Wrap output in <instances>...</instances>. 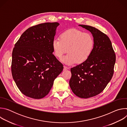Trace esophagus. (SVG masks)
Returning <instances> with one entry per match:
<instances>
[{
    "label": "esophagus",
    "instance_id": "esophagus-1",
    "mask_svg": "<svg viewBox=\"0 0 127 127\" xmlns=\"http://www.w3.org/2000/svg\"><path fill=\"white\" fill-rule=\"evenodd\" d=\"M69 69V67H67L66 66H64V69H63V70H68Z\"/></svg>",
    "mask_w": 127,
    "mask_h": 127
}]
</instances>
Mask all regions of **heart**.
<instances>
[{
    "label": "heart",
    "mask_w": 127,
    "mask_h": 127,
    "mask_svg": "<svg viewBox=\"0 0 127 127\" xmlns=\"http://www.w3.org/2000/svg\"><path fill=\"white\" fill-rule=\"evenodd\" d=\"M94 44L91 34L72 28L63 31L60 34L59 39H54L52 48L55 55L59 59L68 50V54L63 61L71 64L86 61L92 53Z\"/></svg>",
    "instance_id": "heart-1"
}]
</instances>
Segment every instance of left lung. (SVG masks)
Masks as SVG:
<instances>
[{"instance_id":"left-lung-1","label":"left lung","mask_w":127,"mask_h":127,"mask_svg":"<svg viewBox=\"0 0 127 127\" xmlns=\"http://www.w3.org/2000/svg\"><path fill=\"white\" fill-rule=\"evenodd\" d=\"M79 26L92 33L95 44L90 57L71 68L69 85L76 96L87 98L101 93L110 81L116 58L112 42L106 34L92 26Z\"/></svg>"}]
</instances>
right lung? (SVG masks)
<instances>
[{"mask_svg":"<svg viewBox=\"0 0 127 127\" xmlns=\"http://www.w3.org/2000/svg\"><path fill=\"white\" fill-rule=\"evenodd\" d=\"M58 23L32 26L21 35L12 53L11 73L22 94L34 99L46 96L63 65L53 54Z\"/></svg>","mask_w":127,"mask_h":127,"instance_id":"obj_1","label":"right lung"}]
</instances>
